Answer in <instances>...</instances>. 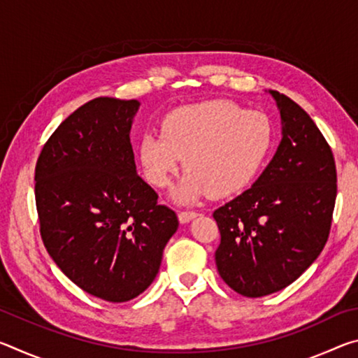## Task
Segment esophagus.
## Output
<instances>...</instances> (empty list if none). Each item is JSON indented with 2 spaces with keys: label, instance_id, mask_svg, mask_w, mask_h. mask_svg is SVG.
Returning <instances> with one entry per match:
<instances>
[{
  "label": "esophagus",
  "instance_id": "34e87169",
  "mask_svg": "<svg viewBox=\"0 0 358 358\" xmlns=\"http://www.w3.org/2000/svg\"><path fill=\"white\" fill-rule=\"evenodd\" d=\"M196 216H197L196 211H180L178 220H180L181 224H186V222H189L191 220H194Z\"/></svg>",
  "mask_w": 358,
  "mask_h": 358
}]
</instances>
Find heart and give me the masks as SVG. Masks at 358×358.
Listing matches in <instances>:
<instances>
[{"label": "heart", "instance_id": "b5f03b06", "mask_svg": "<svg viewBox=\"0 0 358 358\" xmlns=\"http://www.w3.org/2000/svg\"><path fill=\"white\" fill-rule=\"evenodd\" d=\"M273 145V126L264 113L232 101L201 102L167 115L161 134L147 132L138 142L145 177L166 187L183 166L187 173L172 197L189 203L205 196L230 197L250 186Z\"/></svg>", "mask_w": 358, "mask_h": 358}]
</instances>
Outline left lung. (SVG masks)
<instances>
[{"mask_svg": "<svg viewBox=\"0 0 358 358\" xmlns=\"http://www.w3.org/2000/svg\"><path fill=\"white\" fill-rule=\"evenodd\" d=\"M282 138L250 189L215 210L221 234L215 252L224 282L257 299L292 284L324 250L336 201V166L316 123L286 94Z\"/></svg>", "mask_w": 358, "mask_h": 358, "instance_id": "1", "label": "left lung"}]
</instances>
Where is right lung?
I'll return each mask as SVG.
<instances>
[{"instance_id": "obj_1", "label": "right lung", "mask_w": 358, "mask_h": 358, "mask_svg": "<svg viewBox=\"0 0 358 358\" xmlns=\"http://www.w3.org/2000/svg\"><path fill=\"white\" fill-rule=\"evenodd\" d=\"M141 102L96 98L71 113L36 162L41 237L59 270L112 303L157 275L178 217L138 177L129 132Z\"/></svg>"}]
</instances>
